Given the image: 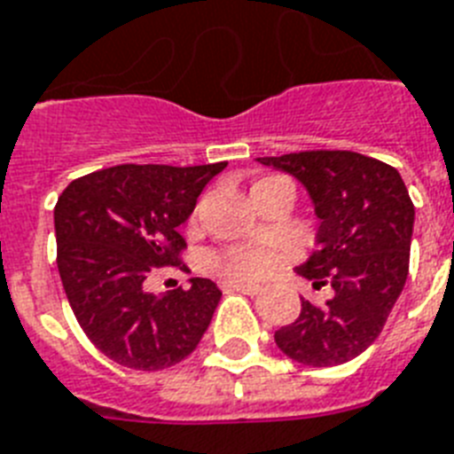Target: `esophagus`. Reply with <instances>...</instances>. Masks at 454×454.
Here are the masks:
<instances>
[{
    "label": "esophagus",
    "instance_id": "esophagus-1",
    "mask_svg": "<svg viewBox=\"0 0 454 454\" xmlns=\"http://www.w3.org/2000/svg\"><path fill=\"white\" fill-rule=\"evenodd\" d=\"M221 287H223V292H242V294H259V292H262V285L235 283V280H228V283H223Z\"/></svg>",
    "mask_w": 454,
    "mask_h": 454
}]
</instances>
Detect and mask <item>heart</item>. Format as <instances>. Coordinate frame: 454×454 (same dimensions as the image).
<instances>
[{
	"label": "heart",
	"mask_w": 454,
	"mask_h": 454,
	"mask_svg": "<svg viewBox=\"0 0 454 454\" xmlns=\"http://www.w3.org/2000/svg\"><path fill=\"white\" fill-rule=\"evenodd\" d=\"M212 263L228 278H254L269 273L273 259L266 249L231 247L214 254Z\"/></svg>",
	"instance_id": "obj_1"
}]
</instances>
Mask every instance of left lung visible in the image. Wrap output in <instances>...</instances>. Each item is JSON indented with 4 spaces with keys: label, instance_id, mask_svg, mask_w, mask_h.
<instances>
[{
    "label": "left lung",
    "instance_id": "obj_1",
    "mask_svg": "<svg viewBox=\"0 0 454 454\" xmlns=\"http://www.w3.org/2000/svg\"><path fill=\"white\" fill-rule=\"evenodd\" d=\"M259 162L306 185L320 247L299 276L332 290L323 303L301 299L297 320L276 332L278 348L301 365H344L380 337L401 297L415 205L398 169L360 153L299 151Z\"/></svg>",
    "mask_w": 454,
    "mask_h": 454
}]
</instances>
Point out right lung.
I'll list each match as a JSON object with an SVG mask.
<instances>
[{
	"label": "right lung",
	"mask_w": 454,
	"mask_h": 454,
	"mask_svg": "<svg viewBox=\"0 0 454 454\" xmlns=\"http://www.w3.org/2000/svg\"><path fill=\"white\" fill-rule=\"evenodd\" d=\"M228 162L117 164L74 178L53 207L56 263L89 341L117 365L155 372L188 358L221 299L207 278L155 297L160 269L184 270L178 233L198 195Z\"/></svg>",
	"instance_id": "add662e5"
}]
</instances>
